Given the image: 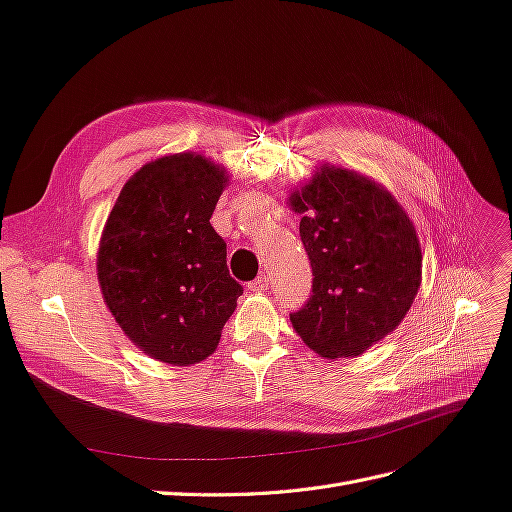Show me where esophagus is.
I'll list each match as a JSON object with an SVG mask.
<instances>
[{
  "label": "esophagus",
  "instance_id": "1",
  "mask_svg": "<svg viewBox=\"0 0 512 512\" xmlns=\"http://www.w3.org/2000/svg\"><path fill=\"white\" fill-rule=\"evenodd\" d=\"M268 285H270L268 274H261V276H257L253 283H248V289H251V291H266Z\"/></svg>",
  "mask_w": 512,
  "mask_h": 512
}]
</instances>
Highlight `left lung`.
Returning <instances> with one entry per match:
<instances>
[{
    "instance_id": "1",
    "label": "left lung",
    "mask_w": 512,
    "mask_h": 512,
    "mask_svg": "<svg viewBox=\"0 0 512 512\" xmlns=\"http://www.w3.org/2000/svg\"><path fill=\"white\" fill-rule=\"evenodd\" d=\"M313 268L291 326L328 360L360 356L397 328L422 281L414 223L386 186L324 163L287 197Z\"/></svg>"
}]
</instances>
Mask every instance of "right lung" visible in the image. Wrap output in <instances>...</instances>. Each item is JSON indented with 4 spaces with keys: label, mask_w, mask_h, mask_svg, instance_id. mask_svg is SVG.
I'll list each match as a JSON object with an SVG mask.
<instances>
[{
    "label": "right lung",
    "mask_w": 512,
    "mask_h": 512,
    "mask_svg": "<svg viewBox=\"0 0 512 512\" xmlns=\"http://www.w3.org/2000/svg\"><path fill=\"white\" fill-rule=\"evenodd\" d=\"M227 184V169L203 154L154 158L122 186L98 242V285L115 324L173 367L216 352L242 296L210 225Z\"/></svg>",
    "instance_id": "add662e5"
}]
</instances>
